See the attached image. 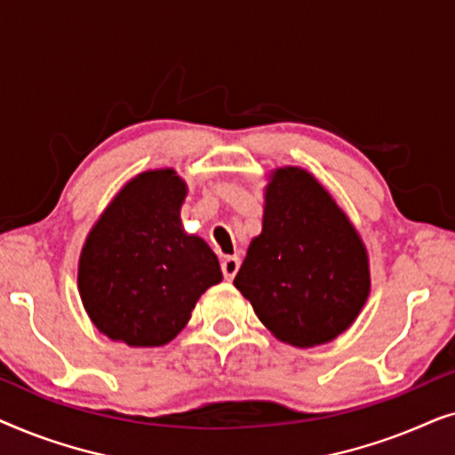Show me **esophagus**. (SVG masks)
Listing matches in <instances>:
<instances>
[{
	"label": "esophagus",
	"instance_id": "34e87169",
	"mask_svg": "<svg viewBox=\"0 0 455 455\" xmlns=\"http://www.w3.org/2000/svg\"><path fill=\"white\" fill-rule=\"evenodd\" d=\"M240 269V259L238 257H226L221 260V271L226 279H234L235 273Z\"/></svg>",
	"mask_w": 455,
	"mask_h": 455
}]
</instances>
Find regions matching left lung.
Here are the masks:
<instances>
[{
  "mask_svg": "<svg viewBox=\"0 0 455 455\" xmlns=\"http://www.w3.org/2000/svg\"><path fill=\"white\" fill-rule=\"evenodd\" d=\"M234 285L279 341L321 346L344 333L369 300V252L313 173L277 167L265 186L263 229Z\"/></svg>",
  "mask_w": 455,
  "mask_h": 455,
  "instance_id": "1",
  "label": "left lung"
}]
</instances>
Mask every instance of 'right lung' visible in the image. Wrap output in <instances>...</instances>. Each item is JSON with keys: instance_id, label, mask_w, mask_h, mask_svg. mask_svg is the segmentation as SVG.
Masks as SVG:
<instances>
[{"instance_id": "1", "label": "right lung", "mask_w": 455, "mask_h": 455, "mask_svg": "<svg viewBox=\"0 0 455 455\" xmlns=\"http://www.w3.org/2000/svg\"><path fill=\"white\" fill-rule=\"evenodd\" d=\"M188 186L176 170H148L122 186L86 235L78 259L83 307L111 341L165 346L190 321L221 267L180 220Z\"/></svg>"}]
</instances>
